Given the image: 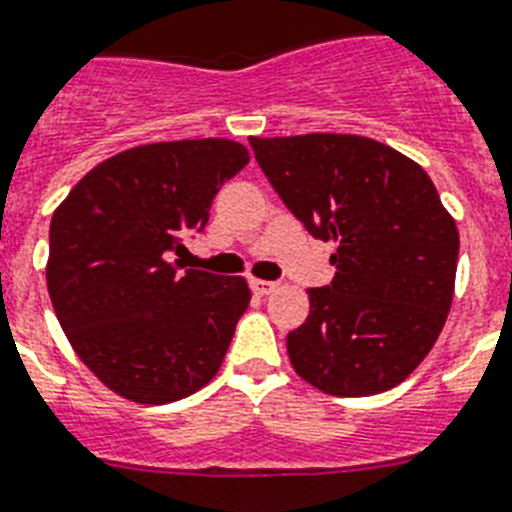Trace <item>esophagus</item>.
<instances>
[{"label": "esophagus", "instance_id": "1", "mask_svg": "<svg viewBox=\"0 0 512 512\" xmlns=\"http://www.w3.org/2000/svg\"><path fill=\"white\" fill-rule=\"evenodd\" d=\"M278 289L276 281H263V278H252V291L255 294H273V291Z\"/></svg>", "mask_w": 512, "mask_h": 512}]
</instances>
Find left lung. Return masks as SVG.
Wrapping results in <instances>:
<instances>
[{
    "mask_svg": "<svg viewBox=\"0 0 512 512\" xmlns=\"http://www.w3.org/2000/svg\"><path fill=\"white\" fill-rule=\"evenodd\" d=\"M263 174L304 229L336 242V276L309 289L286 336L291 367L341 398L395 388L448 320L458 229L427 171L359 135L249 137Z\"/></svg>",
    "mask_w": 512,
    "mask_h": 512,
    "instance_id": "8db88e82",
    "label": "left lung"
}]
</instances>
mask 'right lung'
Here are the masks:
<instances>
[{"instance_id":"add662e5","label":"right lung","mask_w":512,"mask_h":512,"mask_svg":"<svg viewBox=\"0 0 512 512\" xmlns=\"http://www.w3.org/2000/svg\"><path fill=\"white\" fill-rule=\"evenodd\" d=\"M247 163V148L223 137L137 145L90 169L54 210L46 286L57 320L80 362L127 401H179L221 369L247 281L179 270L169 255L205 229L221 184Z\"/></svg>"}]
</instances>
